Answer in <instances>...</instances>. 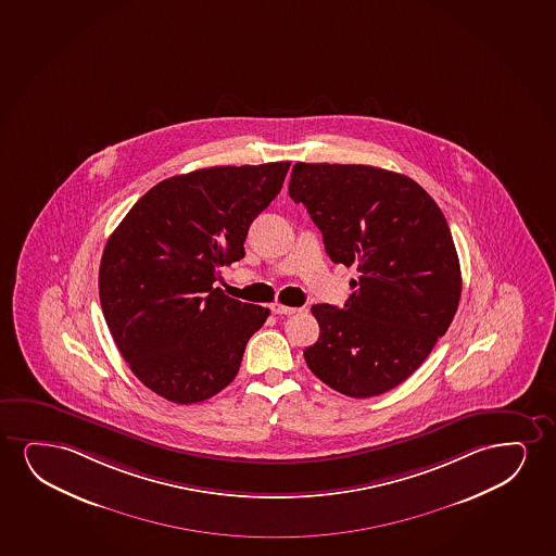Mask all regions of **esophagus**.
I'll list each match as a JSON object with an SVG mask.
<instances>
[{
    "label": "esophagus",
    "instance_id": "34e87169",
    "mask_svg": "<svg viewBox=\"0 0 556 556\" xmlns=\"http://www.w3.org/2000/svg\"><path fill=\"white\" fill-rule=\"evenodd\" d=\"M271 311H274L275 315H294L296 313V307H289V305H282V303H274L271 305Z\"/></svg>",
    "mask_w": 556,
    "mask_h": 556
}]
</instances>
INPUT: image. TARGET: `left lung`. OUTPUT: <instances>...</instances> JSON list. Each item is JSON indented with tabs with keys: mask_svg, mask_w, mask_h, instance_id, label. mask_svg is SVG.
I'll return each instance as SVG.
<instances>
[{
	"mask_svg": "<svg viewBox=\"0 0 556 556\" xmlns=\"http://www.w3.org/2000/svg\"><path fill=\"white\" fill-rule=\"evenodd\" d=\"M289 194L307 207L336 264L356 266L345 307L317 303L311 371L351 397L404 382L447 332L460 262L447 220L418 182L381 167L298 162Z\"/></svg>",
	"mask_w": 556,
	"mask_h": 556,
	"instance_id": "1",
	"label": "left lung"
}]
</instances>
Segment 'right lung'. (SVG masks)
<instances>
[{"mask_svg": "<svg viewBox=\"0 0 556 556\" xmlns=\"http://www.w3.org/2000/svg\"><path fill=\"white\" fill-rule=\"evenodd\" d=\"M290 162L217 166L152 187L108 239L100 302L134 376L175 404H198L238 376L269 309L215 289L245 256L247 231L279 194Z\"/></svg>", "mask_w": 556, "mask_h": 556, "instance_id": "right-lung-1", "label": "right lung"}]
</instances>
